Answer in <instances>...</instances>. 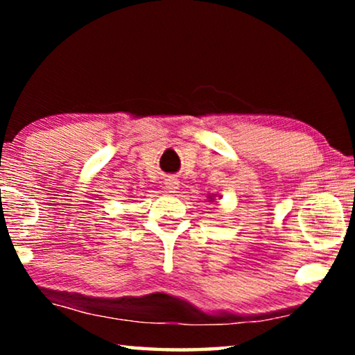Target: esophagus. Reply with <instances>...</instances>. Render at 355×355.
Instances as JSON below:
<instances>
[{
    "mask_svg": "<svg viewBox=\"0 0 355 355\" xmlns=\"http://www.w3.org/2000/svg\"><path fill=\"white\" fill-rule=\"evenodd\" d=\"M164 184H166V189L169 192H176L179 189V179L176 176H166Z\"/></svg>",
    "mask_w": 355,
    "mask_h": 355,
    "instance_id": "obj_1",
    "label": "esophagus"
}]
</instances>
